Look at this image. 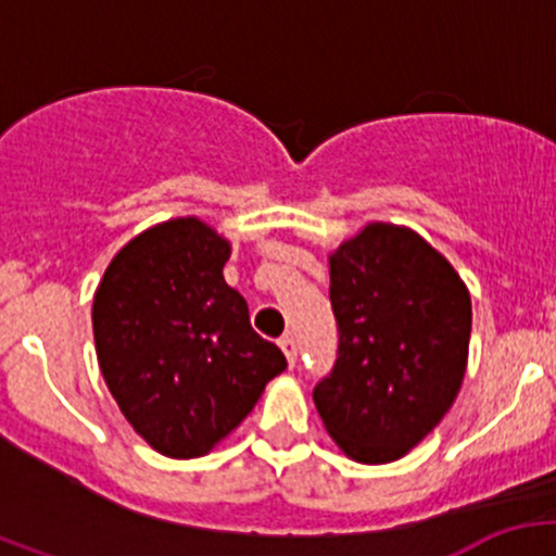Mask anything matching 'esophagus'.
Instances as JSON below:
<instances>
[{
  "label": "esophagus",
  "mask_w": 556,
  "mask_h": 556,
  "mask_svg": "<svg viewBox=\"0 0 556 556\" xmlns=\"http://www.w3.org/2000/svg\"><path fill=\"white\" fill-rule=\"evenodd\" d=\"M279 346H282V352H285V357H288L290 366H295V361H299V344H295L293 336H282V339H279Z\"/></svg>",
  "instance_id": "34e87169"
}]
</instances>
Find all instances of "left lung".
<instances>
[{
	"label": "left lung",
	"mask_w": 556,
	"mask_h": 556,
	"mask_svg": "<svg viewBox=\"0 0 556 556\" xmlns=\"http://www.w3.org/2000/svg\"><path fill=\"white\" fill-rule=\"evenodd\" d=\"M336 363L314 387L325 430L357 463L403 457L450 412L465 377L470 295L408 228L374 223L330 255Z\"/></svg>",
	"instance_id": "1"
}]
</instances>
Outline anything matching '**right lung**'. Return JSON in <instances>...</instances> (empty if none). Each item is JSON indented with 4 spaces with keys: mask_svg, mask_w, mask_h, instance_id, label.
Wrapping results in <instances>:
<instances>
[{
    "mask_svg": "<svg viewBox=\"0 0 556 556\" xmlns=\"http://www.w3.org/2000/svg\"><path fill=\"white\" fill-rule=\"evenodd\" d=\"M231 244L195 217L131 239L93 299L99 368L123 417L166 457H201L288 368L223 279Z\"/></svg>",
    "mask_w": 556,
    "mask_h": 556,
    "instance_id": "add662e5",
    "label": "right lung"
}]
</instances>
